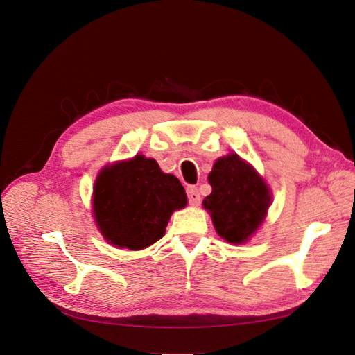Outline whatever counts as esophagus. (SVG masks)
<instances>
[{
    "label": "esophagus",
    "instance_id": "1",
    "mask_svg": "<svg viewBox=\"0 0 355 355\" xmlns=\"http://www.w3.org/2000/svg\"><path fill=\"white\" fill-rule=\"evenodd\" d=\"M186 193H187V199H189L190 205H199V202H201V195H199L198 189L195 186H189Z\"/></svg>",
    "mask_w": 355,
    "mask_h": 355
}]
</instances>
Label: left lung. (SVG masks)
<instances>
[{"label":"left lung","instance_id":"left-lung-1","mask_svg":"<svg viewBox=\"0 0 355 355\" xmlns=\"http://www.w3.org/2000/svg\"><path fill=\"white\" fill-rule=\"evenodd\" d=\"M208 181L213 192L204 199V207L217 234L228 243H244L268 210L271 196L264 180L237 154H230L214 163Z\"/></svg>","mask_w":355,"mask_h":355}]
</instances>
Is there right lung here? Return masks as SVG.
Listing matches in <instances>:
<instances>
[{"instance_id": "1", "label": "right lung", "mask_w": 355, "mask_h": 355, "mask_svg": "<svg viewBox=\"0 0 355 355\" xmlns=\"http://www.w3.org/2000/svg\"><path fill=\"white\" fill-rule=\"evenodd\" d=\"M186 204L180 180L144 156L105 168L94 186V216L103 237L130 250L160 240L172 211Z\"/></svg>"}]
</instances>
